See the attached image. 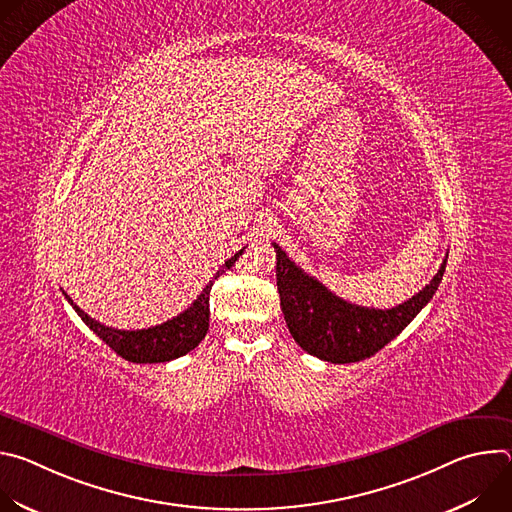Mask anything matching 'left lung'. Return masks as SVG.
I'll list each match as a JSON object with an SVG mask.
<instances>
[{
    "mask_svg": "<svg viewBox=\"0 0 512 512\" xmlns=\"http://www.w3.org/2000/svg\"><path fill=\"white\" fill-rule=\"evenodd\" d=\"M277 289L289 334L308 352L334 364L371 358L421 312L442 283L448 257L433 279L407 302L391 308H362L334 296L318 279L302 271L273 243Z\"/></svg>",
    "mask_w": 512,
    "mask_h": 512,
    "instance_id": "8db88e82",
    "label": "left lung"
}]
</instances>
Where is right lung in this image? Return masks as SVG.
<instances>
[{"label": "right lung", "mask_w": 512, "mask_h": 512, "mask_svg": "<svg viewBox=\"0 0 512 512\" xmlns=\"http://www.w3.org/2000/svg\"><path fill=\"white\" fill-rule=\"evenodd\" d=\"M239 255H243V249L239 253H235L231 259L225 261V265L216 271L212 281H208V285L202 289V294L194 300V304L188 310H184L182 314H178L176 318H172V320H168V322H164L160 326L143 328V330H117V328H109V326L93 320L89 314H85L75 302H72L64 294V291H62V294L68 300V304L75 308V312L81 316V320L109 348H113L125 360L139 362V364H145V362H168V360L184 356L186 352L196 348L200 344V340L206 336L208 320H210L208 300H210L212 283H214V279H218L227 269H231L235 265Z\"/></svg>", "instance_id": "add662e5"}]
</instances>
